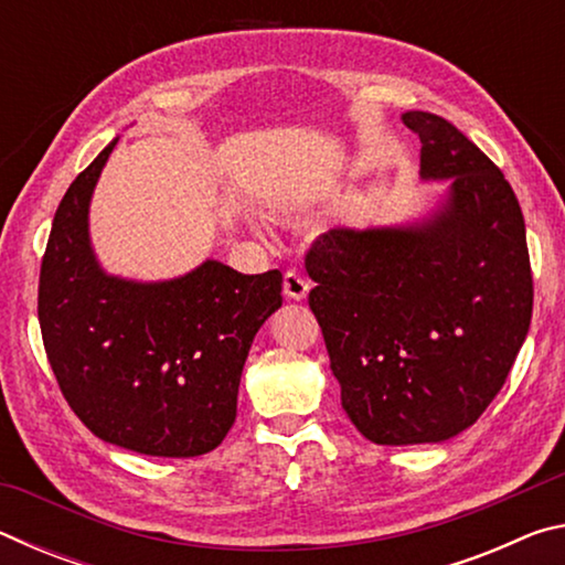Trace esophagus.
<instances>
[{
    "label": "esophagus",
    "instance_id": "obj_1",
    "mask_svg": "<svg viewBox=\"0 0 565 565\" xmlns=\"http://www.w3.org/2000/svg\"><path fill=\"white\" fill-rule=\"evenodd\" d=\"M284 294L294 301H303L306 294H309V281H306L299 271H286L284 274Z\"/></svg>",
    "mask_w": 565,
    "mask_h": 565
}]
</instances>
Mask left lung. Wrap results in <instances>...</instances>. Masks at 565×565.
<instances>
[{
	"mask_svg": "<svg viewBox=\"0 0 565 565\" xmlns=\"http://www.w3.org/2000/svg\"><path fill=\"white\" fill-rule=\"evenodd\" d=\"M401 119L420 139V179H448L441 202L411 224L337 226L306 254L341 406L381 446L438 444L473 426L533 311L523 214L501 169L436 114Z\"/></svg>",
	"mask_w": 565,
	"mask_h": 565,
	"instance_id": "left-lung-1",
	"label": "left lung"
}]
</instances>
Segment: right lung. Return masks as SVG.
Here are the masks:
<instances>
[{
    "mask_svg": "<svg viewBox=\"0 0 565 565\" xmlns=\"http://www.w3.org/2000/svg\"><path fill=\"white\" fill-rule=\"evenodd\" d=\"M66 189L40 274V327L66 404L102 441L145 456L214 451L236 418L238 381L281 271L238 274L206 259L167 281L107 274L89 204L111 149Z\"/></svg>",
    "mask_w": 565,
    "mask_h": 565,
    "instance_id": "obj_1",
    "label": "right lung"
}]
</instances>
